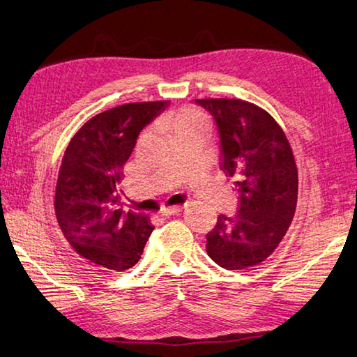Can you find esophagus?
Returning <instances> with one entry per match:
<instances>
[{
  "label": "esophagus",
  "mask_w": 357,
  "mask_h": 357,
  "mask_svg": "<svg viewBox=\"0 0 357 357\" xmlns=\"http://www.w3.org/2000/svg\"><path fill=\"white\" fill-rule=\"evenodd\" d=\"M181 212V206H172V207H162V217H173V215H178V213Z\"/></svg>",
  "instance_id": "34e87169"
}]
</instances>
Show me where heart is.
<instances>
[{
  "mask_svg": "<svg viewBox=\"0 0 357 357\" xmlns=\"http://www.w3.org/2000/svg\"><path fill=\"white\" fill-rule=\"evenodd\" d=\"M165 128L174 137L189 134V132H206L207 123L204 115L195 109L184 107L176 112H170L164 119Z\"/></svg>",
  "mask_w": 357,
  "mask_h": 357,
  "instance_id": "obj_1",
  "label": "heart"
}]
</instances>
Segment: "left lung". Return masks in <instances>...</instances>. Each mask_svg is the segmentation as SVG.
<instances>
[{
  "mask_svg": "<svg viewBox=\"0 0 357 357\" xmlns=\"http://www.w3.org/2000/svg\"><path fill=\"white\" fill-rule=\"evenodd\" d=\"M215 121L220 167L236 178L238 209L220 213L206 236L207 255L226 270L261 264L282 241L298 197V172L273 116L242 100H195Z\"/></svg>",
  "mask_w": 357,
  "mask_h": 357,
  "instance_id": "1",
  "label": "left lung"
}]
</instances>
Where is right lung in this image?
I'll list each match as a JSON object with an SVG mask.
<instances>
[{"instance_id": "right-lung-1", "label": "right lung", "mask_w": 357, "mask_h": 357, "mask_svg": "<svg viewBox=\"0 0 357 357\" xmlns=\"http://www.w3.org/2000/svg\"><path fill=\"white\" fill-rule=\"evenodd\" d=\"M168 105L129 102L95 115L63 154L54 198L57 222L71 246L100 267H134L154 229L144 213L119 209V192L140 131Z\"/></svg>"}]
</instances>
